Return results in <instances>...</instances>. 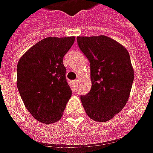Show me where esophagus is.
Wrapping results in <instances>:
<instances>
[{
	"instance_id": "esophagus-1",
	"label": "esophagus",
	"mask_w": 153,
	"mask_h": 153,
	"mask_svg": "<svg viewBox=\"0 0 153 153\" xmlns=\"http://www.w3.org/2000/svg\"><path fill=\"white\" fill-rule=\"evenodd\" d=\"M77 82H78V80H77V79L74 80V81H73L74 84H75V85H76V84H77Z\"/></svg>"
}]
</instances>
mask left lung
<instances>
[{"label":"left lung","instance_id":"1","mask_svg":"<svg viewBox=\"0 0 153 153\" xmlns=\"http://www.w3.org/2000/svg\"><path fill=\"white\" fill-rule=\"evenodd\" d=\"M77 41L91 70V90L80 97L83 108L93 120H110L129 97L134 77L129 54L121 44L104 35L77 37Z\"/></svg>","mask_w":153,"mask_h":153}]
</instances>
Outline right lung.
Here are the masks:
<instances>
[{
    "mask_svg": "<svg viewBox=\"0 0 153 153\" xmlns=\"http://www.w3.org/2000/svg\"><path fill=\"white\" fill-rule=\"evenodd\" d=\"M75 38L48 37L29 48L17 65V88L29 113L52 124L63 115L72 91L65 78L63 57Z\"/></svg>",
    "mask_w": 153,
    "mask_h": 153,
    "instance_id": "1",
    "label": "right lung"
}]
</instances>
